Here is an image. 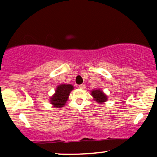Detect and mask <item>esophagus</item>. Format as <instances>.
<instances>
[{
	"label": "esophagus",
	"instance_id": "esophagus-1",
	"mask_svg": "<svg viewBox=\"0 0 157 157\" xmlns=\"http://www.w3.org/2000/svg\"><path fill=\"white\" fill-rule=\"evenodd\" d=\"M79 88H80V89H86V85L81 84V85H80V86H79Z\"/></svg>",
	"mask_w": 157,
	"mask_h": 157
}]
</instances>
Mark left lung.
<instances>
[{
    "label": "left lung",
    "mask_w": 157,
    "mask_h": 157,
    "mask_svg": "<svg viewBox=\"0 0 157 157\" xmlns=\"http://www.w3.org/2000/svg\"><path fill=\"white\" fill-rule=\"evenodd\" d=\"M91 95L94 97V100H96L97 102H100V103H104L108 100V97L105 94L98 89L91 91Z\"/></svg>",
    "instance_id": "1"
}]
</instances>
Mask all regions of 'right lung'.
<instances>
[{
	"label": "right lung",
	"mask_w": 157,
	"mask_h": 157,
	"mask_svg": "<svg viewBox=\"0 0 157 157\" xmlns=\"http://www.w3.org/2000/svg\"><path fill=\"white\" fill-rule=\"evenodd\" d=\"M74 89L72 85L60 84L55 90V93L50 98V102L55 108L63 107L67 101L70 92Z\"/></svg>",
	"instance_id": "add662e5"
}]
</instances>
